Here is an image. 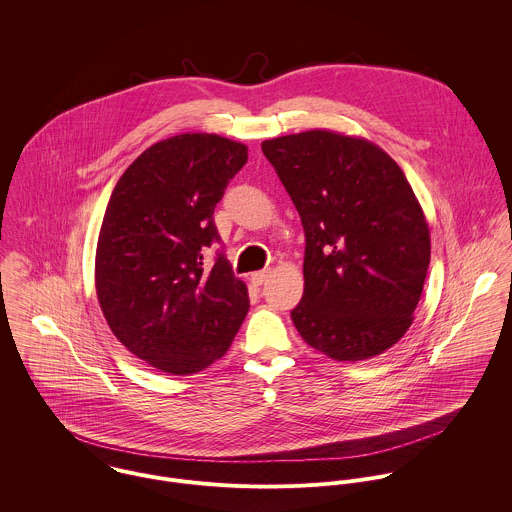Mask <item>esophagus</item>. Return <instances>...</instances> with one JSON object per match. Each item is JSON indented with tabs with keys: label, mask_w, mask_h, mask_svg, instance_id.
<instances>
[{
	"label": "esophagus",
	"mask_w": 512,
	"mask_h": 512,
	"mask_svg": "<svg viewBox=\"0 0 512 512\" xmlns=\"http://www.w3.org/2000/svg\"><path fill=\"white\" fill-rule=\"evenodd\" d=\"M266 278H268V270H260V272H254V274L250 276V280H252L254 286H262V284L266 282Z\"/></svg>",
	"instance_id": "esophagus-1"
}]
</instances>
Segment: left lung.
Instances as JSON below:
<instances>
[{"instance_id":"left-lung-1","label":"left lung","mask_w":512,"mask_h":512,"mask_svg":"<svg viewBox=\"0 0 512 512\" xmlns=\"http://www.w3.org/2000/svg\"><path fill=\"white\" fill-rule=\"evenodd\" d=\"M262 151L305 232L295 329L337 361L390 349L412 325L430 266L428 222L406 175L380 147L327 130Z\"/></svg>"}]
</instances>
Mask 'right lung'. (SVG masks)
<instances>
[{"mask_svg": "<svg viewBox=\"0 0 512 512\" xmlns=\"http://www.w3.org/2000/svg\"><path fill=\"white\" fill-rule=\"evenodd\" d=\"M248 149L217 134L157 142L118 179L96 248V293L116 339L169 374L199 372L228 351L250 301L220 248L215 207Z\"/></svg>", "mask_w": 512, "mask_h": 512, "instance_id": "obj_1", "label": "right lung"}]
</instances>
